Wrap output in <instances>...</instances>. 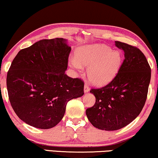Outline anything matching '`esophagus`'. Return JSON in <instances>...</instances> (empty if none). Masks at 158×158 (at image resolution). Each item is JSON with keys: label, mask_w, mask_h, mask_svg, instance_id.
<instances>
[{"label": "esophagus", "mask_w": 158, "mask_h": 158, "mask_svg": "<svg viewBox=\"0 0 158 158\" xmlns=\"http://www.w3.org/2000/svg\"><path fill=\"white\" fill-rule=\"evenodd\" d=\"M89 86L87 85V84H85V86H84V92L85 93H87V92H89Z\"/></svg>", "instance_id": "esophagus-1"}]
</instances>
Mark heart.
<instances>
[{"instance_id": "b5f03b06", "label": "heart", "mask_w": 158, "mask_h": 158, "mask_svg": "<svg viewBox=\"0 0 158 158\" xmlns=\"http://www.w3.org/2000/svg\"><path fill=\"white\" fill-rule=\"evenodd\" d=\"M121 63L122 56L118 51L101 44L79 47L76 52V59L71 60V65L77 71H81V65L88 67L89 80L96 85H106L112 80Z\"/></svg>"}]
</instances>
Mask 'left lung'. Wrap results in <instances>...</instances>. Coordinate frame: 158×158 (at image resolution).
I'll return each instance as SVG.
<instances>
[{
    "label": "left lung",
    "instance_id": "obj_1",
    "mask_svg": "<svg viewBox=\"0 0 158 158\" xmlns=\"http://www.w3.org/2000/svg\"><path fill=\"white\" fill-rule=\"evenodd\" d=\"M125 59L118 73L107 85L91 89L95 103L86 110L92 125L105 131L123 128L136 118L147 100L151 69L142 52L127 44L115 41Z\"/></svg>",
    "mask_w": 158,
    "mask_h": 158
}]
</instances>
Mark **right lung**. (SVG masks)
I'll use <instances>...</instances> for the list:
<instances>
[{
	"label": "right lung",
	"mask_w": 158,
	"mask_h": 158,
	"mask_svg": "<svg viewBox=\"0 0 158 158\" xmlns=\"http://www.w3.org/2000/svg\"><path fill=\"white\" fill-rule=\"evenodd\" d=\"M71 48L62 38L42 39L21 49L7 73L9 98L31 126L49 129L63 119L70 100L84 95V81L65 74Z\"/></svg>",
	"instance_id": "add662e5"
}]
</instances>
